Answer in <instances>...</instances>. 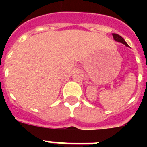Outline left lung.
<instances>
[{"mask_svg":"<svg viewBox=\"0 0 147 147\" xmlns=\"http://www.w3.org/2000/svg\"><path fill=\"white\" fill-rule=\"evenodd\" d=\"M113 38L115 41H117V42H120V43H122V44H124L126 46H128V45L127 44V42L124 41V39H123L121 36H120L119 34H113Z\"/></svg>","mask_w":147,"mask_h":147,"instance_id":"left-lung-1","label":"left lung"}]
</instances>
